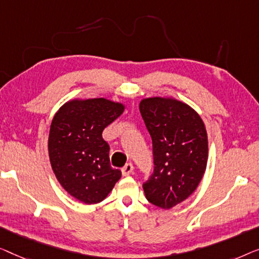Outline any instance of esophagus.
Here are the masks:
<instances>
[{"label": "esophagus", "instance_id": "obj_1", "mask_svg": "<svg viewBox=\"0 0 259 259\" xmlns=\"http://www.w3.org/2000/svg\"><path fill=\"white\" fill-rule=\"evenodd\" d=\"M134 170V165L131 163H126V164L122 167V174L123 176H128Z\"/></svg>", "mask_w": 259, "mask_h": 259}]
</instances>
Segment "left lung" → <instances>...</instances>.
I'll list each match as a JSON object with an SVG mask.
<instances>
[{"instance_id": "obj_1", "label": "left lung", "mask_w": 259, "mask_h": 259, "mask_svg": "<svg viewBox=\"0 0 259 259\" xmlns=\"http://www.w3.org/2000/svg\"><path fill=\"white\" fill-rule=\"evenodd\" d=\"M140 111L151 136L154 172L143 183L145 197L170 209L198 187L207 162V135L195 110L170 98H145Z\"/></svg>"}]
</instances>
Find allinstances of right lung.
<instances>
[{
	"instance_id": "obj_1",
	"label": "right lung",
	"mask_w": 259,
	"mask_h": 259,
	"mask_svg": "<svg viewBox=\"0 0 259 259\" xmlns=\"http://www.w3.org/2000/svg\"><path fill=\"white\" fill-rule=\"evenodd\" d=\"M124 110L105 98L71 101L54 116L48 149L54 174L68 194L85 204L100 203L122 176L109 158L104 128Z\"/></svg>"
}]
</instances>
